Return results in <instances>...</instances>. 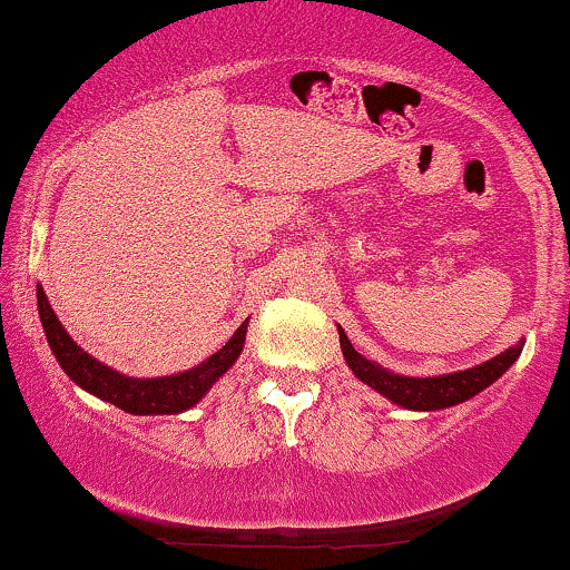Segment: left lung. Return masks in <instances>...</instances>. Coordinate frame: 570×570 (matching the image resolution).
I'll use <instances>...</instances> for the list:
<instances>
[{
	"label": "left lung",
	"instance_id": "1",
	"mask_svg": "<svg viewBox=\"0 0 570 570\" xmlns=\"http://www.w3.org/2000/svg\"><path fill=\"white\" fill-rule=\"evenodd\" d=\"M338 342H342V352L352 373L368 384L371 389H376L379 394H384L389 402L394 405L407 407V410H442V407H452L460 405V402L476 397L479 392H484L489 384H494L497 379L505 373L510 365L515 363L518 355H521L523 342H518L515 347H510L500 355L487 360V363L473 365L468 371H458V373H444V376H429V379H413V376H400V373L381 368L379 363L363 357L360 352L352 347V342L344 334V328L338 326Z\"/></svg>",
	"mask_w": 570,
	"mask_h": 570
}]
</instances>
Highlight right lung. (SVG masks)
Listing matches in <instances>:
<instances>
[{"label":"right lung","instance_id":"1","mask_svg":"<svg viewBox=\"0 0 570 570\" xmlns=\"http://www.w3.org/2000/svg\"><path fill=\"white\" fill-rule=\"evenodd\" d=\"M36 302H39V318L45 326L47 342L52 347V355L60 363V368L68 373L70 381L94 394V397L110 402V405L126 410L131 415H173L184 413L197 405V402L210 392V386L236 363V357L244 350V336H247V323L244 321L234 336L223 347L184 373L160 379H131L124 373L107 368L89 352H83L70 338L68 331L57 321L52 305L41 286H36Z\"/></svg>","mask_w":570,"mask_h":570}]
</instances>
